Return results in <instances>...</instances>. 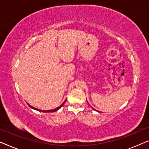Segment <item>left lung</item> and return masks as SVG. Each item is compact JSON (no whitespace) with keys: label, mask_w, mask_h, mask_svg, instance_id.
<instances>
[{"label":"left lung","mask_w":149,"mask_h":149,"mask_svg":"<svg viewBox=\"0 0 149 149\" xmlns=\"http://www.w3.org/2000/svg\"><path fill=\"white\" fill-rule=\"evenodd\" d=\"M91 108H92V107H91ZM92 109H93V110H94V111H96V110H95V109H93V108H92ZM97 112H99V111H96Z\"/></svg>","instance_id":"left-lung-1"}]
</instances>
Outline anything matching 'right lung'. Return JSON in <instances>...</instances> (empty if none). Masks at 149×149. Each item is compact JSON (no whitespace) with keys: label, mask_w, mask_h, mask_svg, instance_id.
<instances>
[{"label":"right lung","mask_w":149,"mask_h":149,"mask_svg":"<svg viewBox=\"0 0 149 149\" xmlns=\"http://www.w3.org/2000/svg\"><path fill=\"white\" fill-rule=\"evenodd\" d=\"M66 100H65V101L64 102L62 103V104H61V105L60 106V107H58V108H56V109H52V110H48V111H42V110L38 109H36V108H34V107H32V106L30 105L28 103H27V104H28V105L29 106V107H30V108H31V109H34V110H36V111H40V112H43V113H53V112H56V111H58V110L60 109V108L62 107L63 105H64V104L65 103V102H66Z\"/></svg>","instance_id":"obj_1"}]
</instances>
